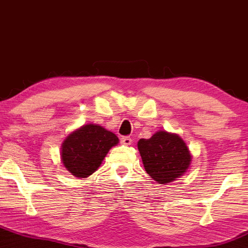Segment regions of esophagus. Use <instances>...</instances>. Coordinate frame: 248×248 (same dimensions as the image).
Here are the masks:
<instances>
[{"label": "esophagus", "mask_w": 248, "mask_h": 248, "mask_svg": "<svg viewBox=\"0 0 248 248\" xmlns=\"http://www.w3.org/2000/svg\"><path fill=\"white\" fill-rule=\"evenodd\" d=\"M120 142L122 144H124V146H130L132 144V138H129V136H122L120 139Z\"/></svg>", "instance_id": "1"}]
</instances>
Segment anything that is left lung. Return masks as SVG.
<instances>
[{
    "label": "left lung",
    "mask_w": 248,
    "mask_h": 248,
    "mask_svg": "<svg viewBox=\"0 0 248 248\" xmlns=\"http://www.w3.org/2000/svg\"><path fill=\"white\" fill-rule=\"evenodd\" d=\"M146 171L157 183L167 184L183 175L191 155L184 141L176 134L157 132L138 143Z\"/></svg>",
    "instance_id": "left-lung-1"
}]
</instances>
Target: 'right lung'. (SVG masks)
<instances>
[{"instance_id": "add662e5", "label": "right lung", "mask_w": 248, "mask_h": 248, "mask_svg": "<svg viewBox=\"0 0 248 248\" xmlns=\"http://www.w3.org/2000/svg\"><path fill=\"white\" fill-rule=\"evenodd\" d=\"M115 134L96 124H85L62 142V161L76 177H87L100 167L108 150L118 144Z\"/></svg>"}]
</instances>
